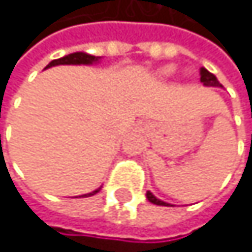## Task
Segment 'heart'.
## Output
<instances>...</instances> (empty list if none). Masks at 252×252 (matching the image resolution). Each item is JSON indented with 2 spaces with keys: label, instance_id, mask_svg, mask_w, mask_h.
I'll return each instance as SVG.
<instances>
[{
  "label": "heart",
  "instance_id": "obj_1",
  "mask_svg": "<svg viewBox=\"0 0 252 252\" xmlns=\"http://www.w3.org/2000/svg\"><path fill=\"white\" fill-rule=\"evenodd\" d=\"M172 70H174V67H166L164 68V73H171Z\"/></svg>",
  "mask_w": 252,
  "mask_h": 252
}]
</instances>
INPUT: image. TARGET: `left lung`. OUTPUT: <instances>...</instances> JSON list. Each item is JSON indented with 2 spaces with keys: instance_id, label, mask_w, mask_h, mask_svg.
<instances>
[{
  "instance_id": "1",
  "label": "left lung",
  "mask_w": 252,
  "mask_h": 252,
  "mask_svg": "<svg viewBox=\"0 0 252 252\" xmlns=\"http://www.w3.org/2000/svg\"><path fill=\"white\" fill-rule=\"evenodd\" d=\"M201 83H204V86H213V88H221V83L217 80V76H215L213 73H210L207 68L201 67ZM147 199L149 202H152V204H157V205H166V207H169L168 202H163L160 199H157V197L151 193V191H147Z\"/></svg>"
}]
</instances>
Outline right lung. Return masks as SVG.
<instances>
[{
	"label": "right lung",
	"instance_id": "add662e5",
	"mask_svg": "<svg viewBox=\"0 0 252 252\" xmlns=\"http://www.w3.org/2000/svg\"><path fill=\"white\" fill-rule=\"evenodd\" d=\"M100 58L98 56H92V55H88V53H83V51H76V53H72V55H67L64 58H59V59H55V61H51V63L45 67H55V65H80V64H84V65H89V64H94L97 63ZM100 191V188L95 189V191H92L89 194H84V196H92V194H95Z\"/></svg>",
	"mask_w": 252,
	"mask_h": 252
}]
</instances>
